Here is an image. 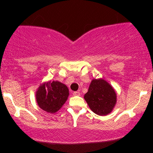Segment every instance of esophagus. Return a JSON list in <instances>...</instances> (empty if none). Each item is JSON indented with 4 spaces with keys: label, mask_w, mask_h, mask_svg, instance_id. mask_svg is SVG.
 Returning a JSON list of instances; mask_svg holds the SVG:
<instances>
[{
    "label": "esophagus",
    "mask_w": 153,
    "mask_h": 153,
    "mask_svg": "<svg viewBox=\"0 0 153 153\" xmlns=\"http://www.w3.org/2000/svg\"><path fill=\"white\" fill-rule=\"evenodd\" d=\"M73 95H76V96L80 95V92H79V91H75V92H74V93H73Z\"/></svg>",
    "instance_id": "34e87169"
}]
</instances>
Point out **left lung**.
I'll use <instances>...</instances> for the list:
<instances>
[{
	"instance_id": "obj_1",
	"label": "left lung",
	"mask_w": 153,
	"mask_h": 153,
	"mask_svg": "<svg viewBox=\"0 0 153 153\" xmlns=\"http://www.w3.org/2000/svg\"><path fill=\"white\" fill-rule=\"evenodd\" d=\"M84 99L90 108L99 116H106L116 106L117 95L114 88L103 79H93Z\"/></svg>"
}]
</instances>
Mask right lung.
Instances as JSON below:
<instances>
[{
  "label": "right lung",
  "instance_id": "right-lung-1",
  "mask_svg": "<svg viewBox=\"0 0 153 153\" xmlns=\"http://www.w3.org/2000/svg\"><path fill=\"white\" fill-rule=\"evenodd\" d=\"M69 89L66 85L58 81H49L41 83L36 93L37 103L43 111L54 114L68 100Z\"/></svg>",
  "mask_w": 153,
  "mask_h": 153
}]
</instances>
